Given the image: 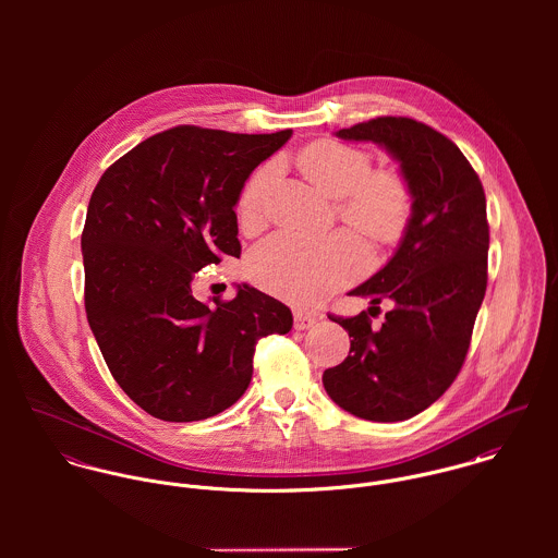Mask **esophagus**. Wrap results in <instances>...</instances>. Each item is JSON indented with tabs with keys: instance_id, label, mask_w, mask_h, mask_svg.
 Segmentation results:
<instances>
[{
	"instance_id": "obj_1",
	"label": "esophagus",
	"mask_w": 558,
	"mask_h": 558,
	"mask_svg": "<svg viewBox=\"0 0 558 558\" xmlns=\"http://www.w3.org/2000/svg\"><path fill=\"white\" fill-rule=\"evenodd\" d=\"M316 322H318V318L312 316V314H303V312H296V314H294V328H296V330H307V328H312Z\"/></svg>"
}]
</instances>
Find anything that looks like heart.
Masks as SVG:
<instances>
[{"instance_id": "1", "label": "heart", "mask_w": 558, "mask_h": 558, "mask_svg": "<svg viewBox=\"0 0 558 558\" xmlns=\"http://www.w3.org/2000/svg\"><path fill=\"white\" fill-rule=\"evenodd\" d=\"M296 165L319 191L339 202L337 213L352 230L378 244H393L403 236L412 217V189L401 173L372 171L369 153L335 140L305 146ZM275 178L277 165L268 162L246 180L236 204L240 226L262 223ZM365 266V246L345 234L307 240L281 232L264 240L248 259L255 283L299 307L318 305L356 279Z\"/></svg>"}]
</instances>
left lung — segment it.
I'll use <instances>...</instances> for the list:
<instances>
[{
	"label": "left lung",
	"mask_w": 558,
	"mask_h": 558,
	"mask_svg": "<svg viewBox=\"0 0 558 558\" xmlns=\"http://www.w3.org/2000/svg\"><path fill=\"white\" fill-rule=\"evenodd\" d=\"M335 135L378 144L398 160L412 217L385 268L350 292L372 305L393 301V310L380 328L365 312L330 318L352 341L322 385L359 418L405 421L440 398L464 365L487 286L485 193L462 150L412 118L385 116Z\"/></svg>",
	"instance_id": "8db88e82"
}]
</instances>
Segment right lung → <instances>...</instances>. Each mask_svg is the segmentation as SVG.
<instances>
[{
	"mask_svg": "<svg viewBox=\"0 0 558 558\" xmlns=\"http://www.w3.org/2000/svg\"><path fill=\"white\" fill-rule=\"evenodd\" d=\"M290 137L175 126L116 160L89 197L87 322L116 383L160 421H202L236 403L255 343L292 328L283 303L246 283L215 307L191 292L197 270L240 257L242 186Z\"/></svg>",
	"mask_w": 558,
	"mask_h": 558,
	"instance_id": "obj_1",
	"label": "right lung"
}]
</instances>
